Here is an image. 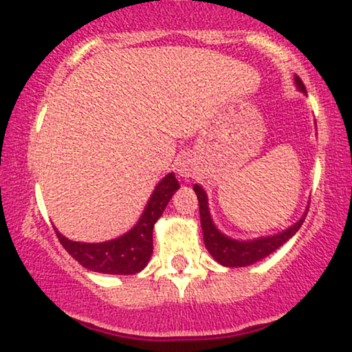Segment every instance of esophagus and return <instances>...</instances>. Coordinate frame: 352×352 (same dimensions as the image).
I'll return each mask as SVG.
<instances>
[{
    "mask_svg": "<svg viewBox=\"0 0 352 352\" xmlns=\"http://www.w3.org/2000/svg\"><path fill=\"white\" fill-rule=\"evenodd\" d=\"M175 170L179 173L180 179L188 180L195 175V173H197V164H195V161L190 157V155H182V157L177 159Z\"/></svg>",
    "mask_w": 352,
    "mask_h": 352,
    "instance_id": "1",
    "label": "esophagus"
}]
</instances>
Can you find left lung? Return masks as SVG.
Masks as SVG:
<instances>
[{
	"mask_svg": "<svg viewBox=\"0 0 352 352\" xmlns=\"http://www.w3.org/2000/svg\"><path fill=\"white\" fill-rule=\"evenodd\" d=\"M294 84L297 91L302 92V94H307L304 82L300 81V78L297 76V74L294 76ZM315 126H317V124H315ZM193 190L195 193H197L199 203V217H201L204 245H206L208 252L211 253V256L214 258L217 263L222 266H228V268L250 266L271 255L274 250H278L279 247L284 245L289 239L294 237L297 230L300 229L302 222H304L307 214L305 211L299 221L294 222L292 226H289L287 229L281 230V232L261 235V237L255 239H234L230 237V235L222 232V230L214 224V221H212L211 211H209L208 195L203 186L195 184Z\"/></svg>",
	"mask_w": 352,
	"mask_h": 352,
	"instance_id": "obj_1",
	"label": "left lung"
}]
</instances>
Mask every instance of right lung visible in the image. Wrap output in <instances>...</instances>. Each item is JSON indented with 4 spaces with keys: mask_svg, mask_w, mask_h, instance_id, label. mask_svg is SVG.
Instances as JSON below:
<instances>
[{
    "mask_svg": "<svg viewBox=\"0 0 352 352\" xmlns=\"http://www.w3.org/2000/svg\"><path fill=\"white\" fill-rule=\"evenodd\" d=\"M180 184L175 173L168 172L154 186L140 219L133 228L117 239L105 242H76L65 237L55 228L58 240L84 268L102 274H136L148 266L153 255V229L162 216L164 209L170 201Z\"/></svg>",
    "mask_w": 352,
    "mask_h": 352,
    "instance_id": "add662e5",
    "label": "right lung"
}]
</instances>
